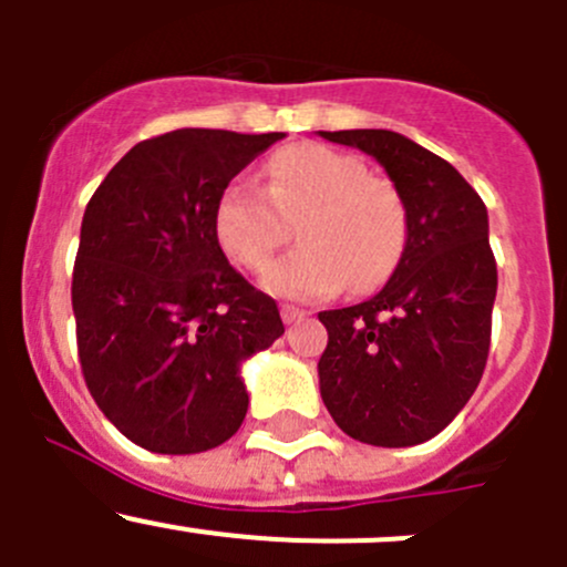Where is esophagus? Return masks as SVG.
<instances>
[{"mask_svg": "<svg viewBox=\"0 0 567 567\" xmlns=\"http://www.w3.org/2000/svg\"><path fill=\"white\" fill-rule=\"evenodd\" d=\"M279 312H282V320H285V323H299V320H305L307 316H310V312H307V310H299V307H293V305H282V310H279Z\"/></svg>", "mask_w": 567, "mask_h": 567, "instance_id": "34e87169", "label": "esophagus"}]
</instances>
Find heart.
<instances>
[{"mask_svg": "<svg viewBox=\"0 0 567 567\" xmlns=\"http://www.w3.org/2000/svg\"><path fill=\"white\" fill-rule=\"evenodd\" d=\"M266 177V188L233 181L214 205V236L236 266H266L296 221L301 247L262 277L271 293L323 299L346 285L368 293L390 277L405 247V208L390 181L318 142L274 153Z\"/></svg>", "mask_w": 567, "mask_h": 567, "instance_id": "heart-1", "label": "heart"}]
</instances>
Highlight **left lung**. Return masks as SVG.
<instances>
[{"label":"left lung","instance_id":"8db88e82","mask_svg":"<svg viewBox=\"0 0 567 567\" xmlns=\"http://www.w3.org/2000/svg\"><path fill=\"white\" fill-rule=\"evenodd\" d=\"M373 156L405 208V247L368 301L320 312V398L342 433L411 447L442 433L483 379L496 299L488 210L463 175L384 128L318 131Z\"/></svg>","mask_w":567,"mask_h":567}]
</instances>
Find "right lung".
Masks as SVG:
<instances>
[{
  "label": "right lung",
  "mask_w": 567,
  "mask_h": 567,
  "mask_svg": "<svg viewBox=\"0 0 567 567\" xmlns=\"http://www.w3.org/2000/svg\"><path fill=\"white\" fill-rule=\"evenodd\" d=\"M285 134L177 128L131 147L95 188L73 266L87 390L140 447H219L249 409L241 368L285 326L214 236L227 183Z\"/></svg>",
  "instance_id": "obj_1"
}]
</instances>
